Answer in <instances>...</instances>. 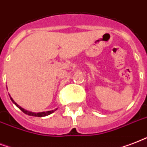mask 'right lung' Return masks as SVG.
Listing matches in <instances>:
<instances>
[{
    "label": "right lung",
    "instance_id": "add662e5",
    "mask_svg": "<svg viewBox=\"0 0 147 147\" xmlns=\"http://www.w3.org/2000/svg\"><path fill=\"white\" fill-rule=\"evenodd\" d=\"M11 100V101L13 102L14 104H15L17 107H18L19 109H20L22 112H24L25 113V114L27 115H29V116H33V117H46V116H48V115L51 114L52 113H53L55 110H57V108H56L55 110H50V111H46V112H40V113H33V112H30V111H27V110H24V108H22L21 107H20V106L18 105V103H15V101L13 100V99H12V97H10Z\"/></svg>",
    "mask_w": 147,
    "mask_h": 147
}]
</instances>
